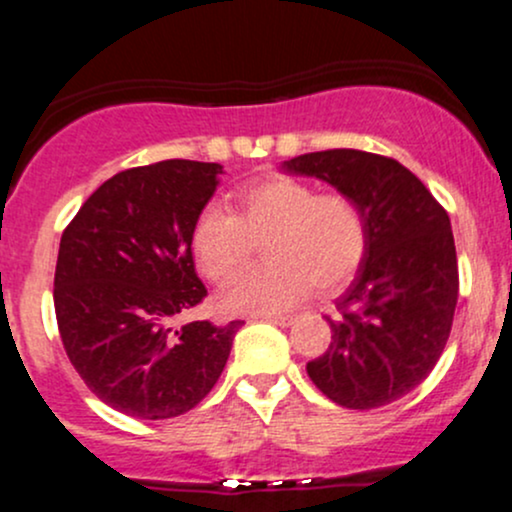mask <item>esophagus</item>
Segmentation results:
<instances>
[{
	"label": "esophagus",
	"instance_id": "obj_1",
	"mask_svg": "<svg viewBox=\"0 0 512 512\" xmlns=\"http://www.w3.org/2000/svg\"><path fill=\"white\" fill-rule=\"evenodd\" d=\"M264 320L272 322V325H279V327H289L293 322V315H264Z\"/></svg>",
	"mask_w": 512,
	"mask_h": 512
}]
</instances>
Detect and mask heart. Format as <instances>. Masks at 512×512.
<instances>
[{"label": "heart", "instance_id": "1", "mask_svg": "<svg viewBox=\"0 0 512 512\" xmlns=\"http://www.w3.org/2000/svg\"><path fill=\"white\" fill-rule=\"evenodd\" d=\"M264 243L262 269L221 296L226 313L274 315L315 291L349 284L368 250V223L351 197L293 178L245 187L236 214L211 204L192 228V252L214 284L236 281Z\"/></svg>", "mask_w": 512, "mask_h": 512}]
</instances>
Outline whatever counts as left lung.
Segmentation results:
<instances>
[{
    "mask_svg": "<svg viewBox=\"0 0 512 512\" xmlns=\"http://www.w3.org/2000/svg\"><path fill=\"white\" fill-rule=\"evenodd\" d=\"M281 168L327 182L366 216V257L327 317L330 349L305 370L346 409L385 407L424 383L450 337L460 281L448 211L409 168L368 151H315Z\"/></svg>",
    "mask_w": 512,
    "mask_h": 512,
    "instance_id": "1",
    "label": "left lung"
}]
</instances>
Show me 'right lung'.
I'll list each match as a JSON object with an SVG mask.
<instances>
[{"label": "right lung", "instance_id": "right-lung-1", "mask_svg": "<svg viewBox=\"0 0 512 512\" xmlns=\"http://www.w3.org/2000/svg\"><path fill=\"white\" fill-rule=\"evenodd\" d=\"M219 163L173 161L105 180L62 233L55 313L76 373L134 419H173L216 385L243 322H170L207 289L192 228L219 187Z\"/></svg>", "mask_w": 512, "mask_h": 512}]
</instances>
